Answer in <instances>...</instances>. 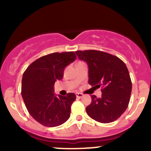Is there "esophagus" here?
Masks as SVG:
<instances>
[{
  "mask_svg": "<svg viewBox=\"0 0 151 151\" xmlns=\"http://www.w3.org/2000/svg\"><path fill=\"white\" fill-rule=\"evenodd\" d=\"M76 96H77V98L80 99V98H81V97L83 96V93H76Z\"/></svg>",
  "mask_w": 151,
  "mask_h": 151,
  "instance_id": "34e87169",
  "label": "esophagus"
}]
</instances>
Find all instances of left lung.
<instances>
[{"label": "left lung", "mask_w": 151, "mask_h": 151, "mask_svg": "<svg viewBox=\"0 0 151 151\" xmlns=\"http://www.w3.org/2000/svg\"><path fill=\"white\" fill-rule=\"evenodd\" d=\"M76 53L88 63V83L93 88H101V98L91 96L87 114L99 123L116 121L127 109L132 93V80L126 64L117 56L99 50H77Z\"/></svg>", "instance_id": "obj_1"}]
</instances>
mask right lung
I'll return each instance as SVG.
<instances>
[{"mask_svg": "<svg viewBox=\"0 0 151 151\" xmlns=\"http://www.w3.org/2000/svg\"><path fill=\"white\" fill-rule=\"evenodd\" d=\"M76 58L74 52L51 53L33 61L24 71L21 88L24 103L30 115L43 126H60L69 118L75 94L56 97L53 92L56 80L63 78L65 67Z\"/></svg>", "mask_w": 151, "mask_h": 151, "instance_id": "right-lung-1", "label": "right lung"}]
</instances>
